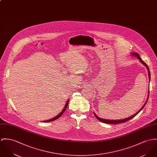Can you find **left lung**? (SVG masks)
<instances>
[{
  "mask_svg": "<svg viewBox=\"0 0 157 157\" xmlns=\"http://www.w3.org/2000/svg\"><path fill=\"white\" fill-rule=\"evenodd\" d=\"M131 55H132V56H136V57H137L139 60H140V61L141 62V63H142L146 67V68H147V71H148V75H149V80H150V79H151V74H150V71H149V67H148V66L147 65V64L144 62V61H143L142 59L140 58V56L139 55V54L138 53H131ZM149 90H148V95H147V100L146 101V102H145V103L144 104V105H143L142 107L137 112V113H136L135 114H133L132 116H129V117H127V118H125V119H119V120H110V119H101V118H100L99 117H98L96 114L95 113H94V115L95 116V117H97V119H98V120H99L101 122H103V123H105V124H121V123H124V122H127V121H128L129 120H130L131 119H132V118H133L134 116H136L137 114H138L143 109V107L145 106V105L146 104V103H147V100H148V98H149Z\"/></svg>",
  "mask_w": 157,
  "mask_h": 157,
  "instance_id": "obj_1",
  "label": "left lung"
}]
</instances>
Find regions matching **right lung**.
Here are the masks:
<instances>
[{"label": "right lung", "mask_w": 157, "mask_h": 157, "mask_svg": "<svg viewBox=\"0 0 157 157\" xmlns=\"http://www.w3.org/2000/svg\"><path fill=\"white\" fill-rule=\"evenodd\" d=\"M68 102H69V99L67 100V102H66V104H65V107H63V109L62 111L59 114L57 115L56 116H55V117H53V118L51 119H49V120H47V121H43V122H50V121H55V120H56V119H58L60 116H61V115L63 114V112L66 110V109H67V107H68Z\"/></svg>", "instance_id": "right-lung-1"}]
</instances>
